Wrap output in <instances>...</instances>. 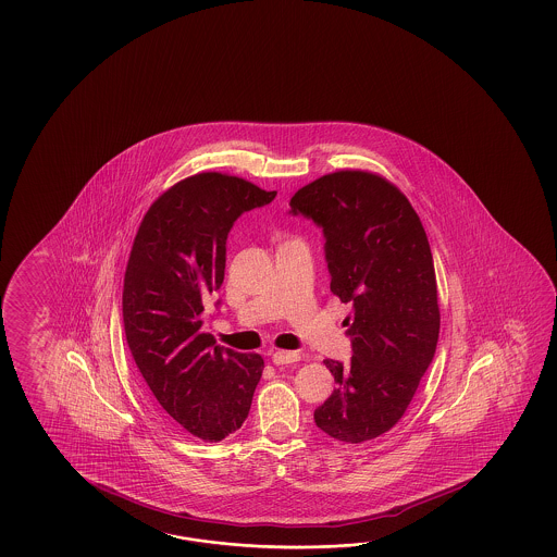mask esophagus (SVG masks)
<instances>
[{
    "instance_id": "1",
    "label": "esophagus",
    "mask_w": 557,
    "mask_h": 557,
    "mask_svg": "<svg viewBox=\"0 0 557 557\" xmlns=\"http://www.w3.org/2000/svg\"><path fill=\"white\" fill-rule=\"evenodd\" d=\"M298 360H300V355L298 352H290V350H276L273 355V362L276 367L293 364V362H298Z\"/></svg>"
}]
</instances>
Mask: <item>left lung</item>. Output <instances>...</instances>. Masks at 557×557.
Instances as JSON below:
<instances>
[{
  "label": "left lung",
  "instance_id": "1",
  "mask_svg": "<svg viewBox=\"0 0 557 557\" xmlns=\"http://www.w3.org/2000/svg\"><path fill=\"white\" fill-rule=\"evenodd\" d=\"M290 213L322 226L332 295L352 307L344 320L350 364L324 360L336 388L314 410L331 438H379L412 403L438 344V288L426 231L403 190L370 171L344 169L305 185Z\"/></svg>",
  "mask_w": 557,
  "mask_h": 557
}]
</instances>
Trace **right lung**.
I'll return each mask as SVG.
<instances>
[{"label":"right lung","instance_id":"right-lung-1","mask_svg":"<svg viewBox=\"0 0 557 557\" xmlns=\"http://www.w3.org/2000/svg\"><path fill=\"white\" fill-rule=\"evenodd\" d=\"M274 197L247 178L197 173L149 207L131 247L123 284L131 356L154 406L205 442L243 426L264 360L214 346L201 332L202 305L225 278L231 226Z\"/></svg>","mask_w":557,"mask_h":557}]
</instances>
